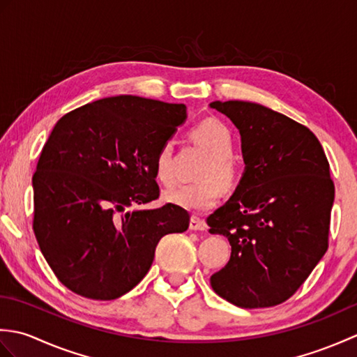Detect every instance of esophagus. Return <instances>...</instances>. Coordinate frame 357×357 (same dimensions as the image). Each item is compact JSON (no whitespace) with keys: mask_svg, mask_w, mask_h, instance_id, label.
<instances>
[{"mask_svg":"<svg viewBox=\"0 0 357 357\" xmlns=\"http://www.w3.org/2000/svg\"><path fill=\"white\" fill-rule=\"evenodd\" d=\"M207 229V224L204 219L198 218V216H192L190 218V230L193 231H204Z\"/></svg>","mask_w":357,"mask_h":357,"instance_id":"1","label":"esophagus"}]
</instances>
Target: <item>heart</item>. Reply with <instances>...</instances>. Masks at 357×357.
I'll list each match as a JSON object with an SVG mask.
<instances>
[{
	"instance_id": "b5f03b06",
	"label": "heart",
	"mask_w": 357,
	"mask_h": 357,
	"mask_svg": "<svg viewBox=\"0 0 357 357\" xmlns=\"http://www.w3.org/2000/svg\"><path fill=\"white\" fill-rule=\"evenodd\" d=\"M192 136L196 142L210 153L206 165L201 172L198 183L179 184L169 188L164 193V199L173 206L183 207L190 211H204L213 207L221 198V185L216 177L224 184H230L234 178V162L231 155L234 151V139L230 128L219 119H206L193 127ZM155 174L164 185H170L174 181L173 170V141L167 139L161 144L155 156Z\"/></svg>"
}]
</instances>
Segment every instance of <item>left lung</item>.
Here are the masks:
<instances>
[{
	"mask_svg": "<svg viewBox=\"0 0 357 357\" xmlns=\"http://www.w3.org/2000/svg\"><path fill=\"white\" fill-rule=\"evenodd\" d=\"M236 126L245 170L222 207L207 218L224 234L230 261L211 288L241 308L282 304L305 282L328 248L335 184L314 133L261 104L215 101Z\"/></svg>",
	"mask_w": 357,
	"mask_h": 357,
	"instance_id": "1",
	"label": "left lung"
}]
</instances>
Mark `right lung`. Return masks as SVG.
<instances>
[{"instance_id":"1","label":"right lung","mask_w":357,"mask_h":357,"mask_svg":"<svg viewBox=\"0 0 357 357\" xmlns=\"http://www.w3.org/2000/svg\"><path fill=\"white\" fill-rule=\"evenodd\" d=\"M187 118L184 104L119 95L67 113L44 144L33 174V231L69 290L112 301L147 275L159 239L190 215L159 198L155 156Z\"/></svg>"}]
</instances>
